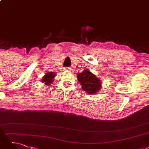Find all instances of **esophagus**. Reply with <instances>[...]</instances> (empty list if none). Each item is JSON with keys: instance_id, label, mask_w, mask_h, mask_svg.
<instances>
[{"instance_id": "34e87169", "label": "esophagus", "mask_w": 149, "mask_h": 149, "mask_svg": "<svg viewBox=\"0 0 149 149\" xmlns=\"http://www.w3.org/2000/svg\"><path fill=\"white\" fill-rule=\"evenodd\" d=\"M65 70H69V71H70V70H71V69H69L68 68H67V67H66V68H65Z\"/></svg>"}]
</instances>
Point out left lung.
<instances>
[{
  "mask_svg": "<svg viewBox=\"0 0 149 149\" xmlns=\"http://www.w3.org/2000/svg\"><path fill=\"white\" fill-rule=\"evenodd\" d=\"M77 76L82 89L88 93H97L102 86V81L88 70H84Z\"/></svg>",
  "mask_w": 149,
  "mask_h": 149,
  "instance_id": "left-lung-1",
  "label": "left lung"
}]
</instances>
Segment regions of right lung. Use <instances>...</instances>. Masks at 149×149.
<instances>
[{"label":"right lung","mask_w":149,"mask_h":149,"mask_svg":"<svg viewBox=\"0 0 149 149\" xmlns=\"http://www.w3.org/2000/svg\"><path fill=\"white\" fill-rule=\"evenodd\" d=\"M56 74L55 73H53V72H48L47 73L45 74V75L43 76V78H42V81L43 82H45V84L46 85H49L51 83L53 82L54 79L55 78Z\"/></svg>","instance_id":"obj_1"}]
</instances>
